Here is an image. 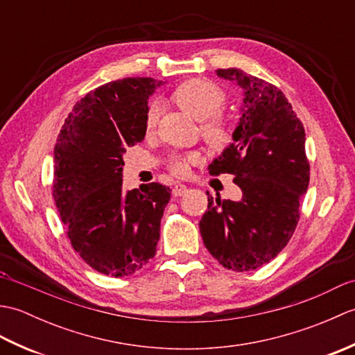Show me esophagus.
Listing matches in <instances>:
<instances>
[{"instance_id": "esophagus-1", "label": "esophagus", "mask_w": 355, "mask_h": 355, "mask_svg": "<svg viewBox=\"0 0 355 355\" xmlns=\"http://www.w3.org/2000/svg\"><path fill=\"white\" fill-rule=\"evenodd\" d=\"M186 192H187V187L182 183L175 184V186H173V189H172V193L175 195V197H182V195H184Z\"/></svg>"}]
</instances>
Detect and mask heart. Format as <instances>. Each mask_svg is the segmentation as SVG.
Masks as SVG:
<instances>
[{"label": "heart", "instance_id": "obj_1", "mask_svg": "<svg viewBox=\"0 0 355 355\" xmlns=\"http://www.w3.org/2000/svg\"><path fill=\"white\" fill-rule=\"evenodd\" d=\"M172 101L191 117L201 122V135L210 146L221 149L232 141L233 132L229 120L218 114L227 102V96L214 82L205 79H191L178 85L172 93ZM160 117V105L149 103L146 110V128L154 130ZM198 162L197 154L173 155L169 162V169L178 177L189 172L192 163Z\"/></svg>", "mask_w": 355, "mask_h": 355}]
</instances>
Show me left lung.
I'll use <instances>...</instances> for the list:
<instances>
[{
  "label": "left lung",
  "instance_id": "obj_1",
  "mask_svg": "<svg viewBox=\"0 0 355 355\" xmlns=\"http://www.w3.org/2000/svg\"><path fill=\"white\" fill-rule=\"evenodd\" d=\"M216 76L235 82L244 99L233 141L209 172L233 173L243 197H209L200 232L223 267L248 271L276 258L296 229L310 183L305 130L277 87L239 69H220Z\"/></svg>",
  "mask_w": 355,
  "mask_h": 355
}]
</instances>
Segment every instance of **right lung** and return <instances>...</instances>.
I'll use <instances>...</instances> for the list:
<instances>
[{
  "instance_id": "add662e5",
  "label": "right lung",
  "mask_w": 355,
  "mask_h": 355,
  "mask_svg": "<svg viewBox=\"0 0 355 355\" xmlns=\"http://www.w3.org/2000/svg\"><path fill=\"white\" fill-rule=\"evenodd\" d=\"M162 84L108 82L74 105L58 135L53 198L73 248L102 275L130 276L157 252L171 189L125 191L122 166L126 148L145 139L148 99Z\"/></svg>"
}]
</instances>
